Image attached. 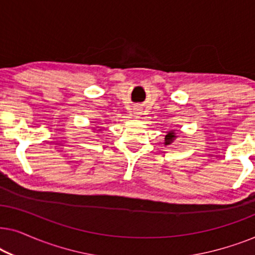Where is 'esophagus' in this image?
Listing matches in <instances>:
<instances>
[{
	"instance_id": "1",
	"label": "esophagus",
	"mask_w": 255,
	"mask_h": 255,
	"mask_svg": "<svg viewBox=\"0 0 255 255\" xmlns=\"http://www.w3.org/2000/svg\"><path fill=\"white\" fill-rule=\"evenodd\" d=\"M135 116H137V117H139V113H135Z\"/></svg>"
}]
</instances>
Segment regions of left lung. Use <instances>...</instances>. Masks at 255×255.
I'll use <instances>...</instances> for the list:
<instances>
[{
    "instance_id": "1",
    "label": "left lung",
    "mask_w": 255,
    "mask_h": 255,
    "mask_svg": "<svg viewBox=\"0 0 255 255\" xmlns=\"http://www.w3.org/2000/svg\"><path fill=\"white\" fill-rule=\"evenodd\" d=\"M177 138V133L174 130H170L167 132V134L165 135V142L163 144L165 145H170L172 142H174V140Z\"/></svg>"
}]
</instances>
